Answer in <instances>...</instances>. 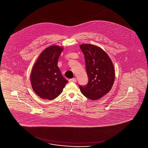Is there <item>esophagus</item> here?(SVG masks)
<instances>
[{
    "label": "esophagus",
    "instance_id": "34e87169",
    "mask_svg": "<svg viewBox=\"0 0 148 148\" xmlns=\"http://www.w3.org/2000/svg\"><path fill=\"white\" fill-rule=\"evenodd\" d=\"M69 82H74V83H76L77 82V79L76 78H73L69 80Z\"/></svg>",
    "mask_w": 148,
    "mask_h": 148
}]
</instances>
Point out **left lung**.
I'll return each instance as SVG.
<instances>
[{
  "label": "left lung",
  "instance_id": "obj_1",
  "mask_svg": "<svg viewBox=\"0 0 148 148\" xmlns=\"http://www.w3.org/2000/svg\"><path fill=\"white\" fill-rule=\"evenodd\" d=\"M85 57L88 83L79 85L82 93L91 100H96L107 94L112 88L115 73L112 62L103 49L90 44L80 46Z\"/></svg>",
  "mask_w": 148,
  "mask_h": 148
}]
</instances>
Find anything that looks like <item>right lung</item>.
<instances>
[{"label": "right lung", "mask_w": 148, "mask_h": 148, "mask_svg": "<svg viewBox=\"0 0 148 148\" xmlns=\"http://www.w3.org/2000/svg\"><path fill=\"white\" fill-rule=\"evenodd\" d=\"M63 47L52 46L40 55L34 66L30 80L36 94L44 99L52 100L62 92L68 81L58 66V60Z\"/></svg>", "instance_id": "add662e5"}]
</instances>
